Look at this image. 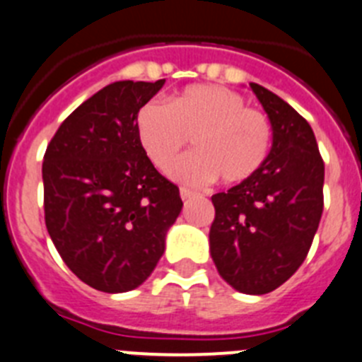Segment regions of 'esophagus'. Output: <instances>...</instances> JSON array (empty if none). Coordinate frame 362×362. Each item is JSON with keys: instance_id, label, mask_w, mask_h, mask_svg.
<instances>
[{"instance_id": "obj_1", "label": "esophagus", "mask_w": 362, "mask_h": 362, "mask_svg": "<svg viewBox=\"0 0 362 362\" xmlns=\"http://www.w3.org/2000/svg\"><path fill=\"white\" fill-rule=\"evenodd\" d=\"M180 197H182V200H191V198L197 197V193H194V191H191V189L182 187L180 189Z\"/></svg>"}]
</instances>
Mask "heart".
I'll return each mask as SVG.
<instances>
[{
	"label": "heart",
	"mask_w": 362,
	"mask_h": 362,
	"mask_svg": "<svg viewBox=\"0 0 362 362\" xmlns=\"http://www.w3.org/2000/svg\"><path fill=\"white\" fill-rule=\"evenodd\" d=\"M135 132L146 157L168 171L193 136L197 151L171 169L175 180L204 185L240 184L258 173L272 148V122L249 108L240 93L214 84H193L162 106L146 103L135 115Z\"/></svg>",
	"instance_id": "1"
}]
</instances>
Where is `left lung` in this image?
I'll use <instances>...</instances> for the list:
<instances>
[{
  "label": "left lung",
  "instance_id": "8db88e82",
  "mask_svg": "<svg viewBox=\"0 0 362 362\" xmlns=\"http://www.w3.org/2000/svg\"><path fill=\"white\" fill-rule=\"evenodd\" d=\"M272 122L269 158L249 180L213 194L211 256L243 294L278 288L307 258L323 214L325 164L310 124L291 104L250 83Z\"/></svg>",
  "mask_w": 362,
  "mask_h": 362
}]
</instances>
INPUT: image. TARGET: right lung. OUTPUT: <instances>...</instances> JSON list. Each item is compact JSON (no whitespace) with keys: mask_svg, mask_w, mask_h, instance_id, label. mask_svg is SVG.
Returning <instances> with one entry per match:
<instances>
[{"mask_svg":"<svg viewBox=\"0 0 362 362\" xmlns=\"http://www.w3.org/2000/svg\"><path fill=\"white\" fill-rule=\"evenodd\" d=\"M164 83L104 86L63 120L45 153L48 234L68 269L100 292L133 291L149 278L184 205L135 132L136 112Z\"/></svg>","mask_w":362,"mask_h":362,"instance_id":"1","label":"right lung"}]
</instances>
